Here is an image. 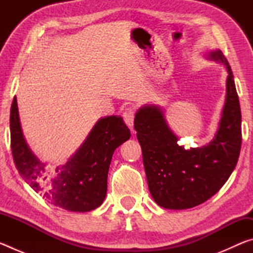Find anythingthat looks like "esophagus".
<instances>
[{
  "label": "esophagus",
  "mask_w": 253,
  "mask_h": 253,
  "mask_svg": "<svg viewBox=\"0 0 253 253\" xmlns=\"http://www.w3.org/2000/svg\"><path fill=\"white\" fill-rule=\"evenodd\" d=\"M135 115H136V108L134 106H128L125 108L123 113V117H124V121H125L126 125L132 128L134 126V119H135Z\"/></svg>",
  "instance_id": "1"
}]
</instances>
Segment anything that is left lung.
<instances>
[{
	"label": "left lung",
	"instance_id": "obj_1",
	"mask_svg": "<svg viewBox=\"0 0 253 253\" xmlns=\"http://www.w3.org/2000/svg\"><path fill=\"white\" fill-rule=\"evenodd\" d=\"M210 55L223 63L229 75L219 130L207 146L188 151L179 146L157 107H144L135 116L149 192L162 208L184 210L204 203L220 191L238 163L241 110L232 70L221 50Z\"/></svg>",
	"mask_w": 253,
	"mask_h": 253
}]
</instances>
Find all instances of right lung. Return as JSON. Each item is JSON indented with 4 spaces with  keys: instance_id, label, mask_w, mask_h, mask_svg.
Wrapping results in <instances>:
<instances>
[{
    "instance_id": "obj_1",
    "label": "right lung",
    "mask_w": 253,
    "mask_h": 253,
    "mask_svg": "<svg viewBox=\"0 0 253 253\" xmlns=\"http://www.w3.org/2000/svg\"><path fill=\"white\" fill-rule=\"evenodd\" d=\"M11 149L21 176L49 203L72 212H88L101 205L113 154L129 139L122 117L100 119L76 155L61 168H50L30 151L21 129L14 97L10 113Z\"/></svg>"
}]
</instances>
